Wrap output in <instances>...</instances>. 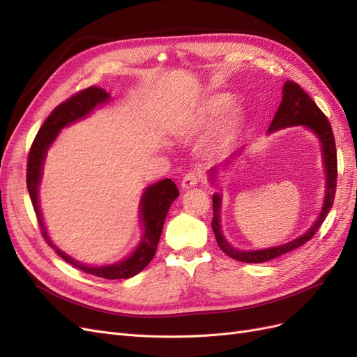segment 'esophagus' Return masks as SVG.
Segmentation results:
<instances>
[{"label": "esophagus", "instance_id": "1", "mask_svg": "<svg viewBox=\"0 0 357 357\" xmlns=\"http://www.w3.org/2000/svg\"><path fill=\"white\" fill-rule=\"evenodd\" d=\"M198 181H199V174H198V172L189 171L188 174L183 177V180H181V189L188 190L190 188H195L198 185Z\"/></svg>", "mask_w": 357, "mask_h": 357}]
</instances>
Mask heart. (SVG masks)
Wrapping results in <instances>:
<instances>
[{
	"instance_id": "1",
	"label": "heart",
	"mask_w": 357,
	"mask_h": 357,
	"mask_svg": "<svg viewBox=\"0 0 357 357\" xmlns=\"http://www.w3.org/2000/svg\"><path fill=\"white\" fill-rule=\"evenodd\" d=\"M229 104H231V96L226 93H213L207 96V98L201 102L198 109L195 126L199 129L208 126ZM238 122H240V113L236 110H232L226 114L218 125V128H215L210 147L213 150H222L228 146Z\"/></svg>"
}]
</instances>
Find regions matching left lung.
I'll return each instance as SVG.
<instances>
[{"label": "left lung", "instance_id": "1", "mask_svg": "<svg viewBox=\"0 0 357 357\" xmlns=\"http://www.w3.org/2000/svg\"><path fill=\"white\" fill-rule=\"evenodd\" d=\"M304 125L307 129L314 134L321 144V158L323 164H325L326 171V193L325 201H323V207L320 211V215L314 225L311 228L298 236L296 240L286 243L283 245H275L269 248H262V250H238L228 243L222 234L220 226V207H222V197L219 193L213 195V222L211 228L214 231L215 240H218L219 247L222 252L231 256L235 261L245 262V264H262L268 262L271 259H275L284 253H289L294 248L305 244L310 241L314 234L319 231L321 223L325 222L328 213L332 208L333 198H335V189H337V177H338V168H337V147H335V138L332 132V126L328 121V117L323 114V112L319 109L317 104L312 101L308 93L301 88V86L295 82L287 80L283 86V100L280 102L278 110L273 119L271 125H269L268 132H275L278 129H284L290 126H299ZM238 153H234L231 159L225 162L222 167H229L232 159H235ZM218 167L210 169V178L211 181L215 178V172H218Z\"/></svg>", "mask_w": 357, "mask_h": 357}]
</instances>
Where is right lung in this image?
<instances>
[{
	"label": "right lung",
	"mask_w": 357,
	"mask_h": 357,
	"mask_svg": "<svg viewBox=\"0 0 357 357\" xmlns=\"http://www.w3.org/2000/svg\"><path fill=\"white\" fill-rule=\"evenodd\" d=\"M109 100H110L109 92H105L101 88L91 86L88 89L80 91L75 95H73L71 98L59 104L56 109H53V112L46 119L45 123L41 125L38 134L36 135L34 143L31 146L29 155H28V168H26V186L32 201V207H34V211L37 214L40 231L43 236H45L47 244L55 248V252L63 259V261L80 269V271L101 277V278H107V280H116V278L134 277L139 271H143V269L149 265V262L153 259L160 234H162V228H164L167 213L169 210V205L180 195L174 181L169 178L160 180L144 190L142 202H139V220H142L143 228H144V235L142 241H139L138 247L135 248L131 256L123 259L121 262L113 264V265H105V266L83 265L77 261H74V259L70 257L68 255L61 252L49 238L45 223H43L40 205H38V186L41 181V171H43V164H45V158L50 144L55 142V138L58 137L62 128L80 121V119L88 116L96 105L104 104Z\"/></svg>",
	"instance_id": "right-lung-1"
}]
</instances>
